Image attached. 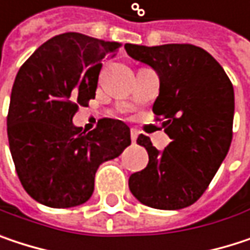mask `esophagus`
I'll return each mask as SVG.
<instances>
[{"label":"esophagus","mask_w":250,"mask_h":250,"mask_svg":"<svg viewBox=\"0 0 250 250\" xmlns=\"http://www.w3.org/2000/svg\"><path fill=\"white\" fill-rule=\"evenodd\" d=\"M137 130H134V128H131L130 130V139H131V142H136V139H137Z\"/></svg>","instance_id":"esophagus-1"}]
</instances>
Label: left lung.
Segmentation results:
<instances>
[{"instance_id":"1","label":"left lung","mask_w":250,"mask_h":250,"mask_svg":"<svg viewBox=\"0 0 250 250\" xmlns=\"http://www.w3.org/2000/svg\"><path fill=\"white\" fill-rule=\"evenodd\" d=\"M136 61L152 66L161 79L153 114L171 143L159 152L145 134L137 143L149 164L130 175L128 188L145 206L179 210L207 189L233 137L234 91L220 63L204 49L182 43L125 44Z\"/></svg>"}]
</instances>
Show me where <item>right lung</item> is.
I'll list each match as a JSON object with an SVG mask.
<instances>
[{
  "mask_svg": "<svg viewBox=\"0 0 250 250\" xmlns=\"http://www.w3.org/2000/svg\"><path fill=\"white\" fill-rule=\"evenodd\" d=\"M120 43L63 33L43 43L16 76L7 116L14 167L27 194L53 208L89 200L98 167L131 143L120 120L101 119L94 130L75 127L79 105L95 98L101 62Z\"/></svg>",
  "mask_w": 250,
  "mask_h": 250,
  "instance_id": "right-lung-1",
  "label": "right lung"
}]
</instances>
